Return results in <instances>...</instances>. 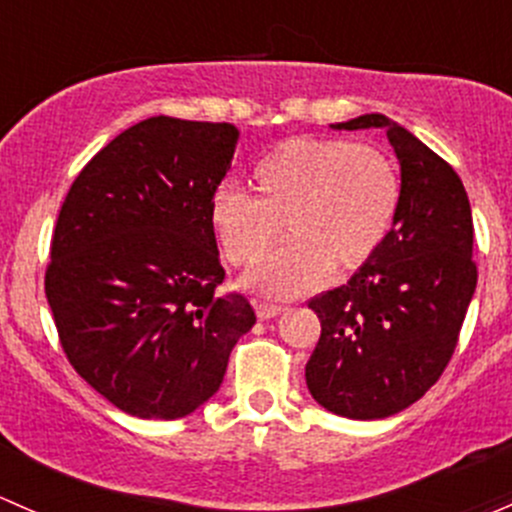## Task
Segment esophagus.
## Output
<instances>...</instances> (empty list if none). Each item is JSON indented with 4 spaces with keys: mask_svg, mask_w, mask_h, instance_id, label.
<instances>
[{
    "mask_svg": "<svg viewBox=\"0 0 512 512\" xmlns=\"http://www.w3.org/2000/svg\"><path fill=\"white\" fill-rule=\"evenodd\" d=\"M283 310V305H276V303H256V315L261 320H271L276 318L278 313Z\"/></svg>",
    "mask_w": 512,
    "mask_h": 512,
    "instance_id": "1",
    "label": "esophagus"
}]
</instances>
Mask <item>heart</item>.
<instances>
[{
  "instance_id": "1",
  "label": "heart",
  "mask_w": 512,
  "mask_h": 512,
  "mask_svg": "<svg viewBox=\"0 0 512 512\" xmlns=\"http://www.w3.org/2000/svg\"><path fill=\"white\" fill-rule=\"evenodd\" d=\"M254 192L221 184L212 226L234 266H249L288 231L254 273L271 295H298L335 271H355L377 254L399 207L392 160L367 142L291 138L254 167Z\"/></svg>"
}]
</instances>
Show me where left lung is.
<instances>
[{
    "label": "left lung",
    "instance_id": "8db88e82",
    "mask_svg": "<svg viewBox=\"0 0 512 512\" xmlns=\"http://www.w3.org/2000/svg\"><path fill=\"white\" fill-rule=\"evenodd\" d=\"M335 128L387 130L402 189L377 254L345 286L308 300L320 337L305 382L328 412L384 419L424 397L456 350L478 281L471 204L449 162L387 115Z\"/></svg>",
    "mask_w": 512,
    "mask_h": 512
}]
</instances>
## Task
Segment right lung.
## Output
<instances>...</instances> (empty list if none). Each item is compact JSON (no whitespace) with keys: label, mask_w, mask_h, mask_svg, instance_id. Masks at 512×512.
<instances>
[{"label":"right lung","mask_w":512,"mask_h":512,"mask_svg":"<svg viewBox=\"0 0 512 512\" xmlns=\"http://www.w3.org/2000/svg\"><path fill=\"white\" fill-rule=\"evenodd\" d=\"M236 142L231 123L155 115L93 155L63 199L46 300L73 370L125 414H192L254 328L244 295H217L212 197Z\"/></svg>","instance_id":"add662e5"}]
</instances>
